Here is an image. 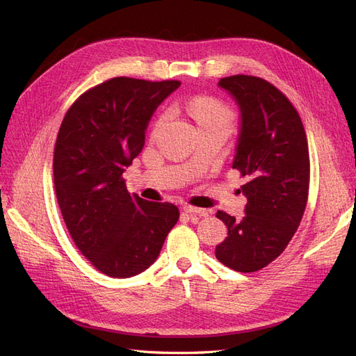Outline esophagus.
<instances>
[{"label":"esophagus","mask_w":356,"mask_h":356,"mask_svg":"<svg viewBox=\"0 0 356 356\" xmlns=\"http://www.w3.org/2000/svg\"><path fill=\"white\" fill-rule=\"evenodd\" d=\"M182 209H184V212H187V213H197V215H200V217H207V215H208L207 209L191 207V204H184V208H182Z\"/></svg>","instance_id":"esophagus-1"}]
</instances>
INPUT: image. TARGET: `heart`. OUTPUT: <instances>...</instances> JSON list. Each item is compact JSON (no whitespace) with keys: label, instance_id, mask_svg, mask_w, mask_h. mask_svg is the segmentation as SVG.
<instances>
[{"label":"heart","instance_id":"1","mask_svg":"<svg viewBox=\"0 0 356 356\" xmlns=\"http://www.w3.org/2000/svg\"><path fill=\"white\" fill-rule=\"evenodd\" d=\"M187 111L195 118L196 123L204 129L222 127L225 131H230L234 120V114L227 105L220 99L211 98V96H196L187 102ZM169 118V113L165 111L161 114L154 124V134H157L166 120Z\"/></svg>","mask_w":356,"mask_h":356}]
</instances>
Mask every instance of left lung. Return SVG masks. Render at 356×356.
Returning <instances> with one entry per match:
<instances>
[{
  "label": "left lung",
  "mask_w": 356,
  "mask_h": 356,
  "mask_svg": "<svg viewBox=\"0 0 356 356\" xmlns=\"http://www.w3.org/2000/svg\"><path fill=\"white\" fill-rule=\"evenodd\" d=\"M238 104L241 132L233 169L246 178L245 217L217 212L227 238L215 257L236 272H257L284 252L297 232L309 195L310 161L301 118L273 84L252 75L218 81Z\"/></svg>",
  "instance_id": "8db88e82"
}]
</instances>
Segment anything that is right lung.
<instances>
[{"mask_svg": "<svg viewBox=\"0 0 356 356\" xmlns=\"http://www.w3.org/2000/svg\"><path fill=\"white\" fill-rule=\"evenodd\" d=\"M179 86L115 77L84 92L62 120L53 156L58 203L74 243L106 276L144 272L179 218L175 204L131 195L123 179L149 118Z\"/></svg>", "mask_w": 356, "mask_h": 356, "instance_id": "add662e5", "label": "right lung"}]
</instances>
